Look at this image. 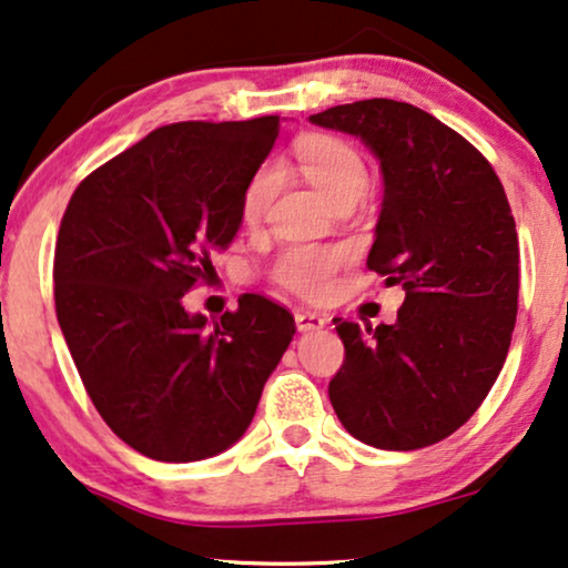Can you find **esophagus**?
Wrapping results in <instances>:
<instances>
[{
	"instance_id": "obj_1",
	"label": "esophagus",
	"mask_w": 568,
	"mask_h": 568,
	"mask_svg": "<svg viewBox=\"0 0 568 568\" xmlns=\"http://www.w3.org/2000/svg\"><path fill=\"white\" fill-rule=\"evenodd\" d=\"M295 326H298V332H318L326 326V316L318 314V311H295Z\"/></svg>"
}]
</instances>
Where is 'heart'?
Wrapping results in <instances>:
<instances>
[{
  "instance_id": "b5f03b06",
  "label": "heart",
  "mask_w": 568,
  "mask_h": 568,
  "mask_svg": "<svg viewBox=\"0 0 568 568\" xmlns=\"http://www.w3.org/2000/svg\"><path fill=\"white\" fill-rule=\"evenodd\" d=\"M295 164L332 205L345 197H363L367 190V170L363 156L347 141L332 135H308L295 143ZM283 185L277 162L260 164L242 193L244 223H257L273 205ZM349 260L345 246H287L273 262V277L293 293L306 298H324L337 285L339 270Z\"/></svg>"
}]
</instances>
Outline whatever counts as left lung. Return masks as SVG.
Returning <instances> with one entry per match:
<instances>
[{
  "mask_svg": "<svg viewBox=\"0 0 568 568\" xmlns=\"http://www.w3.org/2000/svg\"><path fill=\"white\" fill-rule=\"evenodd\" d=\"M361 139L383 203L367 267L404 287L394 324L334 318L345 363L329 383L342 427L381 450H417L466 425L507 361L520 250L491 164L435 115L386 98L308 118Z\"/></svg>",
  "mask_w": 568,
  "mask_h": 568,
  "instance_id": "1",
  "label": "left lung"
}]
</instances>
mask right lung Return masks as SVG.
I'll return each instance as SVG.
<instances>
[{"label": "right lung", "mask_w": 568, "mask_h": 568, "mask_svg": "<svg viewBox=\"0 0 568 568\" xmlns=\"http://www.w3.org/2000/svg\"><path fill=\"white\" fill-rule=\"evenodd\" d=\"M281 118L172 123L94 170L55 242V316L100 417L164 463L242 440L295 334L283 306L244 295L221 322L190 314V287L242 229V193Z\"/></svg>", "instance_id": "1"}]
</instances>
